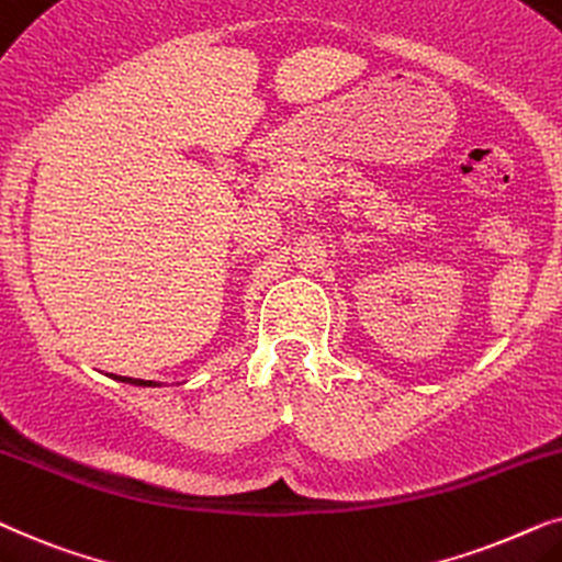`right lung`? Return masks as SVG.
<instances>
[{
	"label": "right lung",
	"instance_id": "1",
	"mask_svg": "<svg viewBox=\"0 0 562 562\" xmlns=\"http://www.w3.org/2000/svg\"><path fill=\"white\" fill-rule=\"evenodd\" d=\"M115 380H120V383H131V385H159L154 383V380H133V378H123V375H112Z\"/></svg>",
	"mask_w": 562,
	"mask_h": 562
}]
</instances>
